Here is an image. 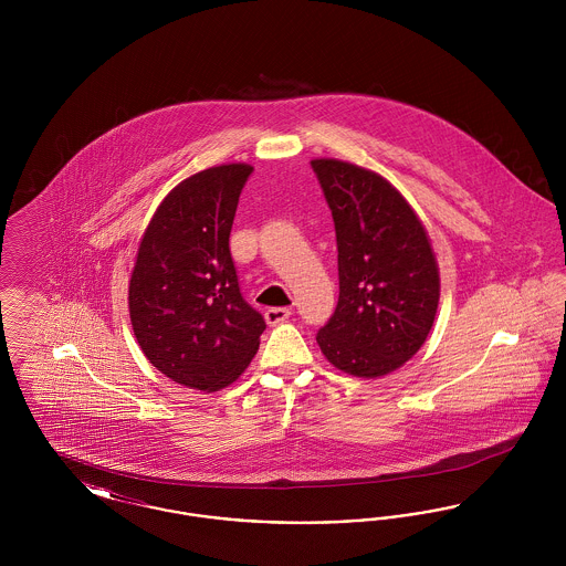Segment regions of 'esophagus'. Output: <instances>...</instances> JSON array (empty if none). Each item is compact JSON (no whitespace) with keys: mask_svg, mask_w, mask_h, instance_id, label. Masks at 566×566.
I'll return each instance as SVG.
<instances>
[{"mask_svg":"<svg viewBox=\"0 0 566 566\" xmlns=\"http://www.w3.org/2000/svg\"><path fill=\"white\" fill-rule=\"evenodd\" d=\"M289 318H291V310H289V307H270V310L265 312V321H268L270 326L284 323V321H289Z\"/></svg>","mask_w":566,"mask_h":566,"instance_id":"1","label":"esophagus"}]
</instances>
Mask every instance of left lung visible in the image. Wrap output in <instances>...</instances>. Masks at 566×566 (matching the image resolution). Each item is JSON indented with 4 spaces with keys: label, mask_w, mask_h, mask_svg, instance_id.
I'll use <instances>...</instances> for the list:
<instances>
[{
    "label": "left lung",
    "mask_w": 566,
    "mask_h": 566,
    "mask_svg": "<svg viewBox=\"0 0 566 566\" xmlns=\"http://www.w3.org/2000/svg\"><path fill=\"white\" fill-rule=\"evenodd\" d=\"M337 235L339 301L316 335L344 374L397 371L431 333L441 280L429 233L384 176L354 163L314 159Z\"/></svg>",
    "instance_id": "left-lung-1"
}]
</instances>
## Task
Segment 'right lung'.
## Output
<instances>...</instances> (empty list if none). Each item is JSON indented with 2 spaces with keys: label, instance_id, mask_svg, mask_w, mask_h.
I'll use <instances>...</instances> for the list:
<instances>
[{
  "label": "right lung",
  "instance_id": "obj_1",
  "mask_svg": "<svg viewBox=\"0 0 566 566\" xmlns=\"http://www.w3.org/2000/svg\"><path fill=\"white\" fill-rule=\"evenodd\" d=\"M248 163L197 171L167 192L137 248L129 316L144 356L163 376L216 392L259 350L263 316L240 293L229 235Z\"/></svg>",
  "mask_w": 566,
  "mask_h": 566
}]
</instances>
